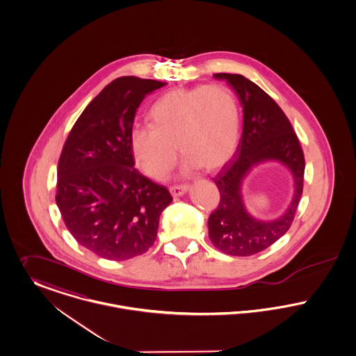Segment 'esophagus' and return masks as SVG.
<instances>
[{
	"label": "esophagus",
	"instance_id": "34e87169",
	"mask_svg": "<svg viewBox=\"0 0 356 356\" xmlns=\"http://www.w3.org/2000/svg\"><path fill=\"white\" fill-rule=\"evenodd\" d=\"M187 189H188V186H186V184H176V186L169 187V192L172 193V196H181L187 192Z\"/></svg>",
	"mask_w": 356,
	"mask_h": 356
}]
</instances>
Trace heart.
<instances>
[{
  "instance_id": "heart-1",
  "label": "heart",
  "mask_w": 356,
  "mask_h": 356,
  "mask_svg": "<svg viewBox=\"0 0 356 356\" xmlns=\"http://www.w3.org/2000/svg\"><path fill=\"white\" fill-rule=\"evenodd\" d=\"M147 127L131 130L129 144L137 167L161 181L176 163V147L189 168L215 170L235 153L241 107L222 84L175 88L154 101Z\"/></svg>"
}]
</instances>
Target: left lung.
<instances>
[{
	"label": "left lung",
	"mask_w": 356,
	"mask_h": 356,
	"mask_svg": "<svg viewBox=\"0 0 356 356\" xmlns=\"http://www.w3.org/2000/svg\"><path fill=\"white\" fill-rule=\"evenodd\" d=\"M226 79L243 107V133L230 161L212 179L220 193L209 218V236L218 250L249 257L268 249L291 229L302 188L305 159L292 124L259 86L239 74H215ZM265 159H280L293 172L295 196L289 211L277 221H255L241 203L240 184L248 169Z\"/></svg>",
	"instance_id": "8db88e82"
}]
</instances>
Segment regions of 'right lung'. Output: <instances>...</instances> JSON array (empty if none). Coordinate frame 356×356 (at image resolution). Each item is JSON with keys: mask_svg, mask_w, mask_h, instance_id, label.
Returning <instances> with one entry per match:
<instances>
[{"mask_svg": "<svg viewBox=\"0 0 356 356\" xmlns=\"http://www.w3.org/2000/svg\"><path fill=\"white\" fill-rule=\"evenodd\" d=\"M165 84L114 79L84 108L64 143L56 204L76 242L101 258L125 261L149 250L172 202L167 187L134 168L129 144L137 107Z\"/></svg>", "mask_w": 356, "mask_h": 356, "instance_id": "add662e5", "label": "right lung"}]
</instances>
